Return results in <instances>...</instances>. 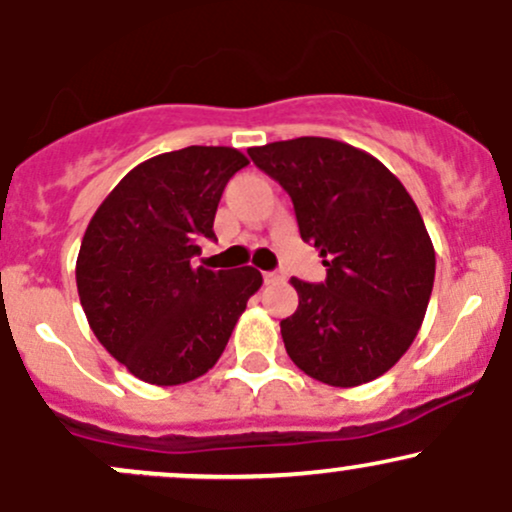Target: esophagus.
Segmentation results:
<instances>
[{"label": "esophagus", "mask_w": 512, "mask_h": 512, "mask_svg": "<svg viewBox=\"0 0 512 512\" xmlns=\"http://www.w3.org/2000/svg\"><path fill=\"white\" fill-rule=\"evenodd\" d=\"M284 276L279 272H264V284H276V281H281Z\"/></svg>", "instance_id": "34e87169"}]
</instances>
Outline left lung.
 Here are the masks:
<instances>
[{
  "label": "left lung",
  "instance_id": "1",
  "mask_svg": "<svg viewBox=\"0 0 512 512\" xmlns=\"http://www.w3.org/2000/svg\"><path fill=\"white\" fill-rule=\"evenodd\" d=\"M289 192L298 231L325 257V284L293 276L296 313L281 320L286 354L310 378L356 387L407 354L424 322L436 250L404 185L378 158L325 137L252 146Z\"/></svg>",
  "mask_w": 512,
  "mask_h": 512
}]
</instances>
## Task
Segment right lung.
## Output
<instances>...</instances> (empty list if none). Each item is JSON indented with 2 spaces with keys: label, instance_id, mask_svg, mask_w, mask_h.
<instances>
[{
  "label": "right lung",
  "instance_id": "1",
  "mask_svg": "<svg viewBox=\"0 0 512 512\" xmlns=\"http://www.w3.org/2000/svg\"><path fill=\"white\" fill-rule=\"evenodd\" d=\"M248 166L231 146H187L139 163L103 199L81 240L76 289L108 354L151 385H182L219 361L248 298L255 267H195L216 240L223 187Z\"/></svg>",
  "mask_w": 512,
  "mask_h": 512
}]
</instances>
